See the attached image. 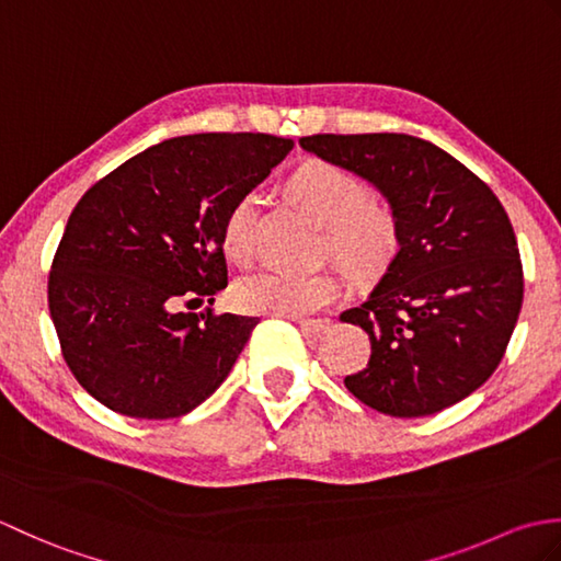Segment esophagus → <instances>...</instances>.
Here are the masks:
<instances>
[{
	"mask_svg": "<svg viewBox=\"0 0 561 561\" xmlns=\"http://www.w3.org/2000/svg\"><path fill=\"white\" fill-rule=\"evenodd\" d=\"M294 323L299 325L304 332H311V335H320L330 328V320H306V318H294Z\"/></svg>",
	"mask_w": 561,
	"mask_h": 561,
	"instance_id": "obj_1",
	"label": "esophagus"
}]
</instances>
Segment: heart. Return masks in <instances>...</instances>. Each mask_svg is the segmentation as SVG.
<instances>
[{
	"label": "heart",
	"instance_id": "1",
	"mask_svg": "<svg viewBox=\"0 0 561 561\" xmlns=\"http://www.w3.org/2000/svg\"><path fill=\"white\" fill-rule=\"evenodd\" d=\"M289 190L328 229V245L354 272H374L396 248V221L390 211L374 205L371 190L354 173L335 163L311 161L291 175ZM257 195L248 193L224 219L221 241L236 262L250 260L255 250ZM342 282L332 272L296 274L262 270L238 279L233 304L248 313L304 318L337 301Z\"/></svg>",
	"mask_w": 561,
	"mask_h": 561
}]
</instances>
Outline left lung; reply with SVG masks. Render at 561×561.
<instances>
[{
    "label": "left lung",
    "mask_w": 561,
    "mask_h": 561,
    "mask_svg": "<svg viewBox=\"0 0 561 561\" xmlns=\"http://www.w3.org/2000/svg\"><path fill=\"white\" fill-rule=\"evenodd\" d=\"M304 151L386 197L398 253L368 299L340 316L371 359L344 378L390 416H426L472 396L502 362L523 304V267L502 202L470 169L412 135H313Z\"/></svg>",
    "instance_id": "1"
}]
</instances>
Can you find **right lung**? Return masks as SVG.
Returning a JSON list of instances; mask_svg holds the SVG:
<instances>
[{
  "instance_id": "obj_1",
  "label": "right lung",
  "mask_w": 561,
  "mask_h": 561,
  "mask_svg": "<svg viewBox=\"0 0 561 561\" xmlns=\"http://www.w3.org/2000/svg\"><path fill=\"white\" fill-rule=\"evenodd\" d=\"M291 149L272 135L173 137L79 199L47 304L65 362L91 398L125 416L171 420L224 383L257 318L175 308L226 289V214Z\"/></svg>"
}]
</instances>
